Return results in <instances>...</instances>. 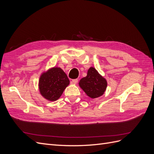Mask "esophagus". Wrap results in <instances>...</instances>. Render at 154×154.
<instances>
[{
  "label": "esophagus",
  "mask_w": 154,
  "mask_h": 154,
  "mask_svg": "<svg viewBox=\"0 0 154 154\" xmlns=\"http://www.w3.org/2000/svg\"><path fill=\"white\" fill-rule=\"evenodd\" d=\"M78 79H74V80H72V83H74V84H76V83H78Z\"/></svg>",
  "instance_id": "esophagus-1"
}]
</instances>
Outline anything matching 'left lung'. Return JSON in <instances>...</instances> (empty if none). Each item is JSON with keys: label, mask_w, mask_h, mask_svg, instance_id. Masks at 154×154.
I'll return each instance as SVG.
<instances>
[{"label": "left lung", "mask_w": 154, "mask_h": 154, "mask_svg": "<svg viewBox=\"0 0 154 154\" xmlns=\"http://www.w3.org/2000/svg\"><path fill=\"white\" fill-rule=\"evenodd\" d=\"M79 85L87 96L91 98H96L103 94L107 83L94 67H91L88 70L87 76L82 79Z\"/></svg>", "instance_id": "left-lung-1"}]
</instances>
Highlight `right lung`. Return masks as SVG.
<instances>
[{
  "label": "right lung",
  "mask_w": 154,
  "mask_h": 154,
  "mask_svg": "<svg viewBox=\"0 0 154 154\" xmlns=\"http://www.w3.org/2000/svg\"><path fill=\"white\" fill-rule=\"evenodd\" d=\"M69 84V80L63 70L54 67L40 76L39 89L45 99L56 101L61 96Z\"/></svg>",
  "instance_id": "right-lung-1"
}]
</instances>
